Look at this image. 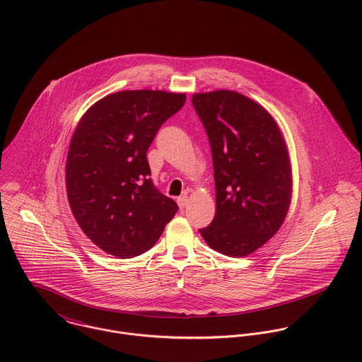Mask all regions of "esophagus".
I'll list each match as a JSON object with an SVG mask.
<instances>
[{"mask_svg":"<svg viewBox=\"0 0 362 362\" xmlns=\"http://www.w3.org/2000/svg\"><path fill=\"white\" fill-rule=\"evenodd\" d=\"M177 204H178L180 209H185V207L188 206V204H189V199H188L187 195H182V197H180L177 199Z\"/></svg>","mask_w":362,"mask_h":362,"instance_id":"1","label":"esophagus"}]
</instances>
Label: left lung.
Instances as JSON below:
<instances>
[{
  "label": "left lung",
  "mask_w": 362,
  "mask_h": 362,
  "mask_svg": "<svg viewBox=\"0 0 362 362\" xmlns=\"http://www.w3.org/2000/svg\"><path fill=\"white\" fill-rule=\"evenodd\" d=\"M206 129L216 181V214L201 231L207 245L243 258L281 227L293 194L284 136L270 112L233 90L195 93Z\"/></svg>",
  "instance_id": "left-lung-1"
}]
</instances>
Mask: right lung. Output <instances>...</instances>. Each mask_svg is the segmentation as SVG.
<instances>
[{
  "label": "right lung",
  "instance_id": "1",
  "mask_svg": "<svg viewBox=\"0 0 362 362\" xmlns=\"http://www.w3.org/2000/svg\"><path fill=\"white\" fill-rule=\"evenodd\" d=\"M185 100V93L122 90L79 119L66 155V195L79 227L104 252L128 259L149 251L177 213L149 178L146 152Z\"/></svg>",
  "mask_w": 362,
  "mask_h": 362
}]
</instances>
